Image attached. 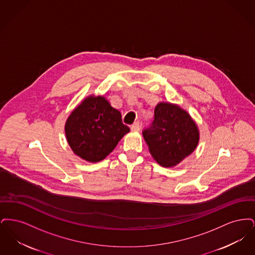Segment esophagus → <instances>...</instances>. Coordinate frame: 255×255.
<instances>
[{"label":"esophagus","instance_id":"esophagus-1","mask_svg":"<svg viewBox=\"0 0 255 255\" xmlns=\"http://www.w3.org/2000/svg\"><path fill=\"white\" fill-rule=\"evenodd\" d=\"M140 129V126H139V123L138 122H134L132 125H131V130L134 131V132H137L139 131Z\"/></svg>","mask_w":255,"mask_h":255}]
</instances>
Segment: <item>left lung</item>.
<instances>
[{
  "instance_id": "8db88e82",
  "label": "left lung",
  "mask_w": 255,
  "mask_h": 255,
  "mask_svg": "<svg viewBox=\"0 0 255 255\" xmlns=\"http://www.w3.org/2000/svg\"><path fill=\"white\" fill-rule=\"evenodd\" d=\"M150 154L162 167H174L197 148L200 131L191 116L181 106L158 102L151 127L143 131Z\"/></svg>"
}]
</instances>
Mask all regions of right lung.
<instances>
[{"label":"right lung","mask_w":255,"mask_h":255,"mask_svg":"<svg viewBox=\"0 0 255 255\" xmlns=\"http://www.w3.org/2000/svg\"><path fill=\"white\" fill-rule=\"evenodd\" d=\"M130 128L121 112L104 96L91 95L71 113L65 123L66 138L73 153L89 162L103 160Z\"/></svg>","instance_id":"obj_1"}]
</instances>
